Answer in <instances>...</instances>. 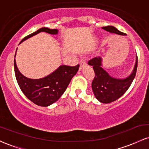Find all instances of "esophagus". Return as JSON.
<instances>
[{
	"mask_svg": "<svg viewBox=\"0 0 149 149\" xmlns=\"http://www.w3.org/2000/svg\"><path fill=\"white\" fill-rule=\"evenodd\" d=\"M85 64H86V59H85V57H83V59H80V69H81L82 67H83V66H85Z\"/></svg>",
	"mask_w": 149,
	"mask_h": 149,
	"instance_id": "1",
	"label": "esophagus"
}]
</instances>
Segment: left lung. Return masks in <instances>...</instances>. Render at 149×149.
I'll use <instances>...</instances> for the list:
<instances>
[{
	"label": "left lung",
	"mask_w": 149,
	"mask_h": 149,
	"mask_svg": "<svg viewBox=\"0 0 149 149\" xmlns=\"http://www.w3.org/2000/svg\"><path fill=\"white\" fill-rule=\"evenodd\" d=\"M102 29L107 31L125 35L112 26H104ZM138 58L136 56V64L132 73L125 79H116L109 76L105 70L102 68V59L100 57H94L88 61V64L92 66L95 71V77L92 82V88L96 98L102 103L109 104L117 100L125 93L130 88L137 69Z\"/></svg>",
	"instance_id": "obj_1"
}]
</instances>
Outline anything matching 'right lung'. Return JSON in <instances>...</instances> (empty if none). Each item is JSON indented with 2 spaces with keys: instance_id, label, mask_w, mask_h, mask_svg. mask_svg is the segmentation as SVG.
Returning <instances> with one entry per match:
<instances>
[{
  "instance_id": "1",
  "label": "right lung",
  "mask_w": 149,
  "mask_h": 149,
  "mask_svg": "<svg viewBox=\"0 0 149 149\" xmlns=\"http://www.w3.org/2000/svg\"><path fill=\"white\" fill-rule=\"evenodd\" d=\"M41 31L50 34H57L58 31L48 28H41L24 38L20 42ZM78 68L79 64L75 66L62 65L45 78L30 79L26 78L19 71L16 61L14 59L15 77L20 89L29 100L40 107L51 105L60 98L73 77L76 74Z\"/></svg>"
}]
</instances>
